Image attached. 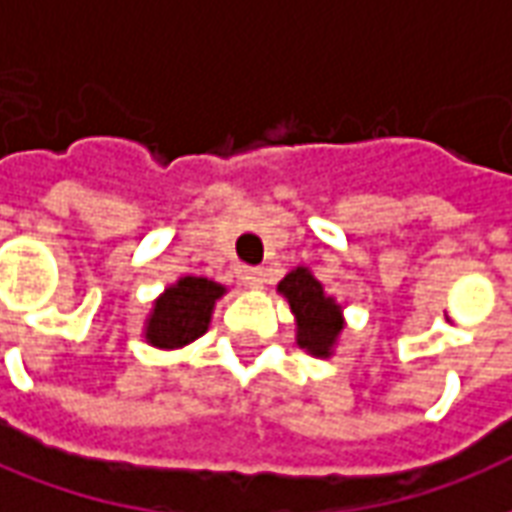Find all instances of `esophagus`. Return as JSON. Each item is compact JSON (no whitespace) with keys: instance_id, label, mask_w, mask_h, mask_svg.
I'll return each mask as SVG.
<instances>
[{"instance_id":"1","label":"esophagus","mask_w":512,"mask_h":512,"mask_svg":"<svg viewBox=\"0 0 512 512\" xmlns=\"http://www.w3.org/2000/svg\"><path fill=\"white\" fill-rule=\"evenodd\" d=\"M241 279L249 288H260L263 285V268H241Z\"/></svg>"}]
</instances>
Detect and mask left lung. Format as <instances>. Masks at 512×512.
Segmentation results:
<instances>
[{"mask_svg": "<svg viewBox=\"0 0 512 512\" xmlns=\"http://www.w3.org/2000/svg\"><path fill=\"white\" fill-rule=\"evenodd\" d=\"M279 293L288 299L296 315V343L315 356H329L337 334L343 332V310L334 304L332 296L323 293V285L312 277L307 268H293L279 282Z\"/></svg>", "mask_w": 512, "mask_h": 512, "instance_id": "1", "label": "left lung"}]
</instances>
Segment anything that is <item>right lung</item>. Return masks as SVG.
<instances>
[{
	"label": "right lung",
	"mask_w": 512,
	"mask_h": 512,
	"mask_svg": "<svg viewBox=\"0 0 512 512\" xmlns=\"http://www.w3.org/2000/svg\"><path fill=\"white\" fill-rule=\"evenodd\" d=\"M224 296L222 285L205 277H183L164 290L150 312L145 337L156 348H183L208 332L216 299Z\"/></svg>",
	"instance_id": "1"
}]
</instances>
